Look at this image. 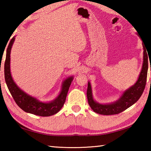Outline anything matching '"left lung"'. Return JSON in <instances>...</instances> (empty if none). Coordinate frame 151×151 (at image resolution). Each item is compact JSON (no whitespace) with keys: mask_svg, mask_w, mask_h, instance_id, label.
<instances>
[{"mask_svg":"<svg viewBox=\"0 0 151 151\" xmlns=\"http://www.w3.org/2000/svg\"><path fill=\"white\" fill-rule=\"evenodd\" d=\"M143 42L142 47L143 49H144V51H143V63L139 78L134 85L131 86L127 90L124 91L119 100H117L114 103L110 104H103L96 103L93 99L91 85L90 82H88L86 95H87L88 104L94 112L100 114H103V115H111V114H119L120 112L124 111V110L127 109L132 104H134L141 96L147 83L148 57H149V56L148 57L149 54H147V50L145 48V45L143 44Z\"/></svg>","mask_w":151,"mask_h":151,"instance_id":"8db88e82","label":"left lung"}]
</instances>
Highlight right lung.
<instances>
[{"label": "right lung", "instance_id": "obj_1", "mask_svg": "<svg viewBox=\"0 0 151 151\" xmlns=\"http://www.w3.org/2000/svg\"><path fill=\"white\" fill-rule=\"evenodd\" d=\"M14 39L15 37L12 38L7 47L6 60L4 63L5 81L12 96L17 105L26 112L41 116H49L55 114L60 111L65 103L68 91L73 80V76L68 77L64 81L60 94L52 101L43 103L37 100L35 97L29 95L16 85L11 74V51Z\"/></svg>", "mask_w": 151, "mask_h": 151}]
</instances>
